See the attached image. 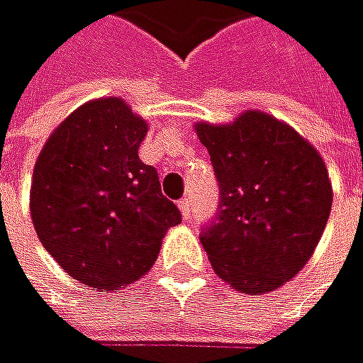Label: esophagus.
<instances>
[{"mask_svg": "<svg viewBox=\"0 0 363 363\" xmlns=\"http://www.w3.org/2000/svg\"><path fill=\"white\" fill-rule=\"evenodd\" d=\"M178 208H180V215H183V219H189L191 217V202L187 198L178 200Z\"/></svg>", "mask_w": 363, "mask_h": 363, "instance_id": "esophagus-1", "label": "esophagus"}]
</instances>
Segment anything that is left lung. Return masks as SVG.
Segmentation results:
<instances>
[{
	"label": "left lung",
	"instance_id": "1",
	"mask_svg": "<svg viewBox=\"0 0 363 363\" xmlns=\"http://www.w3.org/2000/svg\"><path fill=\"white\" fill-rule=\"evenodd\" d=\"M219 180L217 221L202 232L211 266L236 291L259 296L291 281L315 253L332 211L319 150L262 110L196 123Z\"/></svg>",
	"mask_w": 363,
	"mask_h": 363
}]
</instances>
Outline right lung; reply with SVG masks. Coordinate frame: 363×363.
Masks as SVG:
<instances>
[{"label":"right lung","mask_w":363,"mask_h":363,"mask_svg":"<svg viewBox=\"0 0 363 363\" xmlns=\"http://www.w3.org/2000/svg\"><path fill=\"white\" fill-rule=\"evenodd\" d=\"M148 123L121 97L76 108L42 146L29 191L35 234L78 283L112 291L144 277L180 223L138 148Z\"/></svg>","instance_id":"add662e5"}]
</instances>
